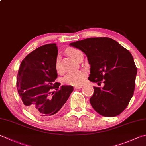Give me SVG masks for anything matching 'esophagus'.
<instances>
[{"mask_svg":"<svg viewBox=\"0 0 146 146\" xmlns=\"http://www.w3.org/2000/svg\"><path fill=\"white\" fill-rule=\"evenodd\" d=\"M82 87V85H80V86H75L74 87V88L75 89H80V88H81Z\"/></svg>","mask_w":146,"mask_h":146,"instance_id":"esophagus-1","label":"esophagus"}]
</instances>
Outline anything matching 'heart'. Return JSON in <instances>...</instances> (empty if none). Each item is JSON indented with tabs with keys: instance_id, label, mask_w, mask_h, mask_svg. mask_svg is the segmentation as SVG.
I'll return each mask as SVG.
<instances>
[{
	"instance_id": "1",
	"label": "heart",
	"mask_w": 146,
	"mask_h": 146,
	"mask_svg": "<svg viewBox=\"0 0 146 146\" xmlns=\"http://www.w3.org/2000/svg\"><path fill=\"white\" fill-rule=\"evenodd\" d=\"M68 54L70 55L72 58H73L75 60L77 59L79 54L82 52L80 50L75 48H70L67 50ZM55 67L57 72H61V64H60V59L59 56L56 58ZM87 74L83 70H76V71H72L68 72L62 81L66 84L74 85V86H78V85H82L84 83V80L86 78Z\"/></svg>"
}]
</instances>
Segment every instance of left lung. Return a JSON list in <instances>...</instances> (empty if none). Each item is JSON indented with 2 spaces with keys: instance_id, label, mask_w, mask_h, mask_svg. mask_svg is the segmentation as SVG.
I'll return each instance as SVG.
<instances>
[{
  "instance_id": "left-lung-1",
  "label": "left lung",
  "mask_w": 146,
  "mask_h": 146,
  "mask_svg": "<svg viewBox=\"0 0 146 146\" xmlns=\"http://www.w3.org/2000/svg\"><path fill=\"white\" fill-rule=\"evenodd\" d=\"M87 56L90 65V81L103 87H94L92 106L106 117L119 115L133 95L137 73L133 56L125 47L108 37L88 38L70 44Z\"/></svg>"
}]
</instances>
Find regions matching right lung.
Instances as JSON below:
<instances>
[{
	"instance_id": "right-lung-1",
	"label": "right lung",
	"mask_w": 146,
	"mask_h": 146,
	"mask_svg": "<svg viewBox=\"0 0 146 146\" xmlns=\"http://www.w3.org/2000/svg\"><path fill=\"white\" fill-rule=\"evenodd\" d=\"M58 50L56 44H46L32 51L23 60L16 87L23 104L32 115L47 118L61 110L73 87L55 82V63ZM53 90H55L52 91Z\"/></svg>"
}]
</instances>
